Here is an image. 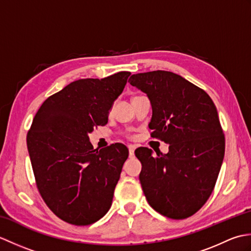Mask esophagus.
<instances>
[{
  "instance_id": "esophagus-1",
  "label": "esophagus",
  "mask_w": 251,
  "mask_h": 251,
  "mask_svg": "<svg viewBox=\"0 0 251 251\" xmlns=\"http://www.w3.org/2000/svg\"><path fill=\"white\" fill-rule=\"evenodd\" d=\"M135 149H136V146H128V151H129V155L130 156H134V153H135Z\"/></svg>"
}]
</instances>
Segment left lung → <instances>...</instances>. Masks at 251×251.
<instances>
[{
	"instance_id": "left-lung-1",
	"label": "left lung",
	"mask_w": 251,
	"mask_h": 251,
	"mask_svg": "<svg viewBox=\"0 0 251 251\" xmlns=\"http://www.w3.org/2000/svg\"><path fill=\"white\" fill-rule=\"evenodd\" d=\"M128 82L151 101V137L169 145L167 154L152 155L143 147L135 151L142 165L139 180L146 199L170 219L193 216L214 191L225 157V134L214 101L169 71L134 74Z\"/></svg>"
}]
</instances>
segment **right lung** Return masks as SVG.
<instances>
[{
  "label": "right lung",
  "mask_w": 251,
  "mask_h": 251,
  "mask_svg": "<svg viewBox=\"0 0 251 251\" xmlns=\"http://www.w3.org/2000/svg\"><path fill=\"white\" fill-rule=\"evenodd\" d=\"M130 72L81 78L50 96L35 114L26 146L35 183L47 207L74 226H88L110 209L128 149L114 143L98 151L89 142Z\"/></svg>",
  "instance_id": "1"
}]
</instances>
